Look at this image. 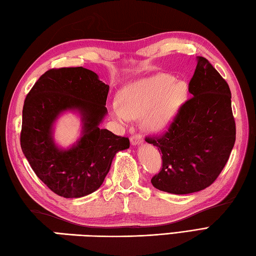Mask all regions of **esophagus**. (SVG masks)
I'll use <instances>...</instances> for the list:
<instances>
[{"label": "esophagus", "instance_id": "obj_1", "mask_svg": "<svg viewBox=\"0 0 256 256\" xmlns=\"http://www.w3.org/2000/svg\"><path fill=\"white\" fill-rule=\"evenodd\" d=\"M131 143L132 146H140V144L143 143V136H140V134H138V136H132Z\"/></svg>", "mask_w": 256, "mask_h": 256}]
</instances>
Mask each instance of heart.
Listing matches in <instances>:
<instances>
[{
    "label": "heart",
    "mask_w": 256,
    "mask_h": 256,
    "mask_svg": "<svg viewBox=\"0 0 256 256\" xmlns=\"http://www.w3.org/2000/svg\"><path fill=\"white\" fill-rule=\"evenodd\" d=\"M189 87L169 74H156L122 88L110 113L118 122L142 116L143 126L153 132L164 130L188 100Z\"/></svg>",
    "instance_id": "obj_1"
}]
</instances>
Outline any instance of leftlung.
Masks as SVG:
<instances>
[{"mask_svg": "<svg viewBox=\"0 0 256 256\" xmlns=\"http://www.w3.org/2000/svg\"><path fill=\"white\" fill-rule=\"evenodd\" d=\"M192 95L162 136L146 138L162 154L153 187L174 194L200 192L217 179L236 138L228 84L206 58L197 57Z\"/></svg>", "mask_w": 256, "mask_h": 256, "instance_id": "8db88e82", "label": "left lung"}]
</instances>
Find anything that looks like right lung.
<instances>
[{"mask_svg":"<svg viewBox=\"0 0 256 256\" xmlns=\"http://www.w3.org/2000/svg\"><path fill=\"white\" fill-rule=\"evenodd\" d=\"M110 86L82 67L50 69L26 95L22 110L21 148L32 170L54 194L80 198L98 189L114 156L130 148L128 138L115 136L100 124ZM66 110L82 118V136L72 147L60 149L53 140V124Z\"/></svg>","mask_w":256,"mask_h":256,"instance_id":"obj_1","label":"right lung"}]
</instances>
